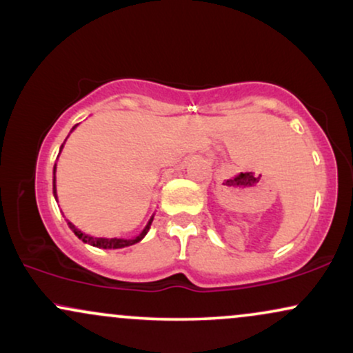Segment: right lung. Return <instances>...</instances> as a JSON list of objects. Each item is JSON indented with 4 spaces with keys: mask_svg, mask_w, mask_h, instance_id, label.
I'll return each instance as SVG.
<instances>
[{
    "mask_svg": "<svg viewBox=\"0 0 353 353\" xmlns=\"http://www.w3.org/2000/svg\"><path fill=\"white\" fill-rule=\"evenodd\" d=\"M53 176H55V168H53ZM53 194H57V190H55V177H53ZM151 221H153V216H151V220L148 221V225L145 226V230L141 231V233L138 234L135 239H117V238H110V239H107V238H92V236H88V234L81 233V231H79L74 225H71V223H68V225H70L71 231H73V233L77 234L78 238L83 241V243H88V244H91V246L102 248V249H120V248L132 246V244H135V243H138V241L143 239V238H145V234L148 233V230H150V226H151Z\"/></svg>",
    "mask_w": 353,
    "mask_h": 353,
    "instance_id": "obj_1",
    "label": "right lung"
}]
</instances>
